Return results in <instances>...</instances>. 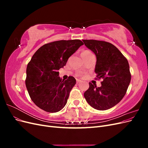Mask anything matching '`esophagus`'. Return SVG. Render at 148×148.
Segmentation results:
<instances>
[{"label":"esophagus","mask_w":148,"mask_h":148,"mask_svg":"<svg viewBox=\"0 0 148 148\" xmlns=\"http://www.w3.org/2000/svg\"><path fill=\"white\" fill-rule=\"evenodd\" d=\"M81 82H82V80L78 79H77V84H78V83H81Z\"/></svg>","instance_id":"obj_1"}]
</instances>
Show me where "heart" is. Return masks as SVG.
Wrapping results in <instances>:
<instances>
[{"label":"heart","mask_w":148,"mask_h":148,"mask_svg":"<svg viewBox=\"0 0 148 148\" xmlns=\"http://www.w3.org/2000/svg\"><path fill=\"white\" fill-rule=\"evenodd\" d=\"M91 54H92V53L91 52H90L89 51H88V50H86V51H84L82 52V56L83 57V58L85 57H87L89 55Z\"/></svg>","instance_id":"obj_1"}]
</instances>
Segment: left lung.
<instances>
[{"label": "left lung", "mask_w": 148, "mask_h": 148, "mask_svg": "<svg viewBox=\"0 0 148 148\" xmlns=\"http://www.w3.org/2000/svg\"><path fill=\"white\" fill-rule=\"evenodd\" d=\"M83 41L96 56V79H103L101 87L89 83V88L84 93V98L89 105L97 110L110 109L123 99L130 83L128 62L110 42L92 39Z\"/></svg>", "instance_id": "1"}]
</instances>
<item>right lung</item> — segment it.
<instances>
[{"mask_svg":"<svg viewBox=\"0 0 148 148\" xmlns=\"http://www.w3.org/2000/svg\"><path fill=\"white\" fill-rule=\"evenodd\" d=\"M83 44L79 39L60 40L44 44L34 53L26 68L25 84L31 100L40 109L53 113L66 105L76 79L70 76L62 80L58 70Z\"/></svg>","mask_w":148,"mask_h":148,"instance_id":"obj_1","label":"right lung"}]
</instances>
